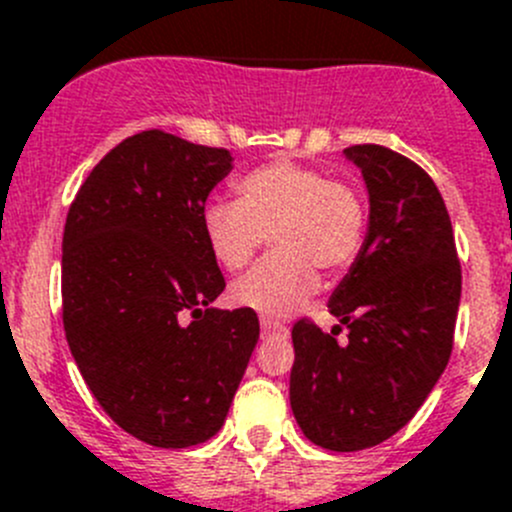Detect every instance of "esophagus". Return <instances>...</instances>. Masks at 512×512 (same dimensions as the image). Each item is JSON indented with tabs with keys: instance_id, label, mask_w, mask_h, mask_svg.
<instances>
[{
	"instance_id": "esophagus-1",
	"label": "esophagus",
	"mask_w": 512,
	"mask_h": 512,
	"mask_svg": "<svg viewBox=\"0 0 512 512\" xmlns=\"http://www.w3.org/2000/svg\"><path fill=\"white\" fill-rule=\"evenodd\" d=\"M260 326H262V331H265V333H285V331H288V326H285L283 321H278V318H270V315H262Z\"/></svg>"
}]
</instances>
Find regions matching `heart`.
<instances>
[{
	"label": "heart",
	"instance_id": "1",
	"mask_svg": "<svg viewBox=\"0 0 512 512\" xmlns=\"http://www.w3.org/2000/svg\"><path fill=\"white\" fill-rule=\"evenodd\" d=\"M237 202L212 199L202 232L219 267L237 272L262 242L272 255L232 288L234 303L260 313H290L315 295L321 278L348 270L364 247L366 202L343 179L295 161H272L234 181Z\"/></svg>",
	"mask_w": 512,
	"mask_h": 512
}]
</instances>
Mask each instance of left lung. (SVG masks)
<instances>
[{
    "mask_svg": "<svg viewBox=\"0 0 512 512\" xmlns=\"http://www.w3.org/2000/svg\"><path fill=\"white\" fill-rule=\"evenodd\" d=\"M343 154L364 174L369 232L328 300L338 326H293L290 407L310 442L356 452L399 432L442 376L462 270L450 214L422 166L376 143Z\"/></svg>",
    "mask_w": 512,
    "mask_h": 512,
    "instance_id": "8db88e82",
    "label": "left lung"
}]
</instances>
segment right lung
Returning a JSON list of instances; mask_svg holds the SVG:
<instances>
[{
    "mask_svg": "<svg viewBox=\"0 0 512 512\" xmlns=\"http://www.w3.org/2000/svg\"><path fill=\"white\" fill-rule=\"evenodd\" d=\"M227 148L164 131L118 143L90 171L62 234V326L103 412L164 450L222 429L260 321L212 308L224 275L202 232Z\"/></svg>",
    "mask_w": 512,
    "mask_h": 512,
    "instance_id": "1",
    "label": "right lung"
}]
</instances>
